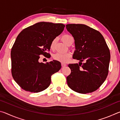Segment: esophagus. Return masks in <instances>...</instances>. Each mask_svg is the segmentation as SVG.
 Wrapping results in <instances>:
<instances>
[{"label":"esophagus","mask_w":120,"mask_h":120,"mask_svg":"<svg viewBox=\"0 0 120 120\" xmlns=\"http://www.w3.org/2000/svg\"><path fill=\"white\" fill-rule=\"evenodd\" d=\"M61 66H62V67H65L67 66V64H64V63H62Z\"/></svg>","instance_id":"34e87169"}]
</instances>
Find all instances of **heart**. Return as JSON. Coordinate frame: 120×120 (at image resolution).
Returning <instances> with one entry per match:
<instances>
[{"instance_id":"1","label":"heart","mask_w":120,"mask_h":120,"mask_svg":"<svg viewBox=\"0 0 120 120\" xmlns=\"http://www.w3.org/2000/svg\"><path fill=\"white\" fill-rule=\"evenodd\" d=\"M72 37L70 35H68V34H64L63 35L61 38V39L62 41L63 42H64V43L66 44H68L69 43L70 41L72 39ZM56 40L54 39L52 41L51 44V48L53 49L54 47V45H55ZM71 54L69 53H56L54 54L53 57L54 60L59 61L61 62L64 63L67 62L68 61V60H69L70 58Z\"/></svg>"}]
</instances>
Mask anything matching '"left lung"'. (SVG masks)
<instances>
[{
	"label": "left lung",
	"mask_w": 120,
	"mask_h": 120,
	"mask_svg": "<svg viewBox=\"0 0 120 120\" xmlns=\"http://www.w3.org/2000/svg\"><path fill=\"white\" fill-rule=\"evenodd\" d=\"M75 40L73 58L78 64H69L71 74L67 77L68 86L75 92L87 94L96 90L109 72L110 52L100 32L84 24L66 25ZM84 61V63L81 62Z\"/></svg>",
	"instance_id": "obj_1"
}]
</instances>
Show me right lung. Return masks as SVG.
Here are the masks:
<instances>
[{
    "mask_svg": "<svg viewBox=\"0 0 120 120\" xmlns=\"http://www.w3.org/2000/svg\"><path fill=\"white\" fill-rule=\"evenodd\" d=\"M63 24L38 22L24 29L17 36L11 51V74L14 80L27 92L38 93L51 84V77L61 68L53 60L39 62L41 55L48 56L52 41L64 31ZM49 58V56H48Z\"/></svg>",
    "mask_w": 120,
    "mask_h": 120,
    "instance_id": "obj_1",
    "label": "right lung"
}]
</instances>
